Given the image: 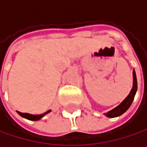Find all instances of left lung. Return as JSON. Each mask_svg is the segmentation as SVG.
I'll use <instances>...</instances> for the list:
<instances>
[{"instance_id": "obj_1", "label": "left lung", "mask_w": 147, "mask_h": 147, "mask_svg": "<svg viewBox=\"0 0 147 147\" xmlns=\"http://www.w3.org/2000/svg\"><path fill=\"white\" fill-rule=\"evenodd\" d=\"M132 77H133V83H132V88H131V92L129 93V94L126 96V98L124 99L118 106H117L116 108L111 109V111H108L107 113H104V115L106 117H119L122 114H123L130 108V106L131 105L132 101L134 99L135 94H136L137 88H138L137 76H136L135 70H133V72H132Z\"/></svg>"}]
</instances>
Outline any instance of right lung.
I'll return each instance as SVG.
<instances>
[{"instance_id":"add662e5","label":"right lung","mask_w":147,"mask_h":147,"mask_svg":"<svg viewBox=\"0 0 147 147\" xmlns=\"http://www.w3.org/2000/svg\"><path fill=\"white\" fill-rule=\"evenodd\" d=\"M49 112H51V109L47 111L46 112L43 113V114H40V115H33V114H29V113H22V112H19L17 111V113L22 117H24L28 120H31V121H38V120H40L44 116H45L46 114H48Z\"/></svg>"}]
</instances>
